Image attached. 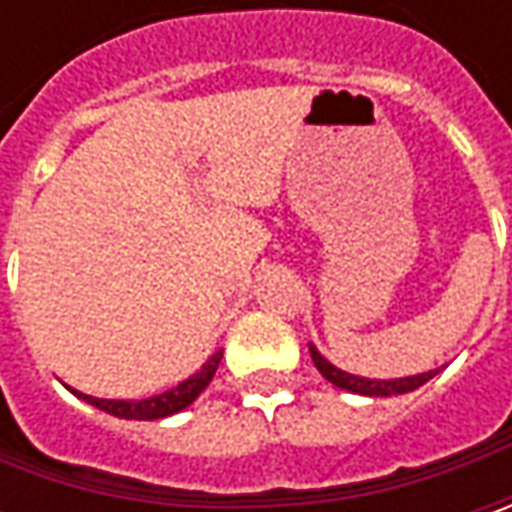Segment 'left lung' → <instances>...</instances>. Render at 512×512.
Returning a JSON list of instances; mask_svg holds the SVG:
<instances>
[{"instance_id": "8db88e82", "label": "left lung", "mask_w": 512, "mask_h": 512, "mask_svg": "<svg viewBox=\"0 0 512 512\" xmlns=\"http://www.w3.org/2000/svg\"><path fill=\"white\" fill-rule=\"evenodd\" d=\"M310 359L316 364V370L325 376L327 382L350 390V393H359V396H396V393H410L416 387H422L424 382H430L439 370H430V373H419V376H404V379H364V376H353V373H344L336 364H330L310 344Z\"/></svg>"}]
</instances>
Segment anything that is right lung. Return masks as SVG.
<instances>
[{
    "label": "right lung",
    "instance_id": "right-lung-1",
    "mask_svg": "<svg viewBox=\"0 0 512 512\" xmlns=\"http://www.w3.org/2000/svg\"><path fill=\"white\" fill-rule=\"evenodd\" d=\"M219 362H222V350H216V353L202 364V370H199V373H193L190 379H185L182 384H176V387H170V390H165V393H159V396L139 399V402H125V399H96V396H85V393H79V390H70V393H76L82 402L93 404V407L105 410V413L116 416V419L153 422V419L173 416V413L185 410L187 404L196 402V399H199V393H202L207 384H210V379H213V373L219 370Z\"/></svg>",
    "mask_w": 512,
    "mask_h": 512
}]
</instances>
